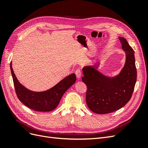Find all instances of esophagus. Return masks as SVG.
I'll list each match as a JSON object with an SVG mask.
<instances>
[{
    "label": "esophagus",
    "mask_w": 148,
    "mask_h": 148,
    "mask_svg": "<svg viewBox=\"0 0 148 148\" xmlns=\"http://www.w3.org/2000/svg\"><path fill=\"white\" fill-rule=\"evenodd\" d=\"M75 75L78 78H79L81 77V75H82V70L80 69H77L75 71Z\"/></svg>",
    "instance_id": "1"
}]
</instances>
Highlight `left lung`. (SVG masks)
I'll return each instance as SVG.
<instances>
[{
	"label": "left lung",
	"mask_w": 148,
	"mask_h": 148,
	"mask_svg": "<svg viewBox=\"0 0 148 148\" xmlns=\"http://www.w3.org/2000/svg\"><path fill=\"white\" fill-rule=\"evenodd\" d=\"M119 39L126 53V62L118 76L107 77L96 70V66L83 69L82 81L87 86L86 104L98 114L111 113L123 107L130 100L136 82L135 52L124 38Z\"/></svg>",
	"instance_id": "left-lung-1"
}]
</instances>
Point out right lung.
Wrapping results in <instances>:
<instances>
[{
  "instance_id": "add662e5",
  "label": "right lung",
  "mask_w": 148,
  "mask_h": 148,
  "mask_svg": "<svg viewBox=\"0 0 148 148\" xmlns=\"http://www.w3.org/2000/svg\"><path fill=\"white\" fill-rule=\"evenodd\" d=\"M13 84L18 99L26 107L38 112H49L55 109L59 105L64 94L76 81V75L73 73L62 79L55 86L41 92L28 90L18 82L13 72L10 64Z\"/></svg>"
}]
</instances>
